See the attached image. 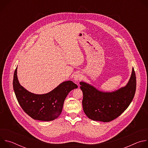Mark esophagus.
Here are the masks:
<instances>
[{
	"label": "esophagus",
	"mask_w": 148,
	"mask_h": 148,
	"mask_svg": "<svg viewBox=\"0 0 148 148\" xmlns=\"http://www.w3.org/2000/svg\"><path fill=\"white\" fill-rule=\"evenodd\" d=\"M82 78V75L80 73H77L74 75V80L76 82L79 81Z\"/></svg>",
	"instance_id": "34e87169"
}]
</instances>
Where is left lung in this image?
Returning a JSON list of instances; mask_svg holds the SVG:
<instances>
[{"instance_id": "obj_1", "label": "left lung", "mask_w": 148, "mask_h": 148, "mask_svg": "<svg viewBox=\"0 0 148 148\" xmlns=\"http://www.w3.org/2000/svg\"><path fill=\"white\" fill-rule=\"evenodd\" d=\"M83 93L82 107L87 117L93 121L110 122L121 115L129 107L136 91L134 69L127 84L113 92H103L85 82H80Z\"/></svg>"}]
</instances>
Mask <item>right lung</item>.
<instances>
[{
	"instance_id": "add662e5",
	"label": "right lung",
	"mask_w": 148,
	"mask_h": 148,
	"mask_svg": "<svg viewBox=\"0 0 148 148\" xmlns=\"http://www.w3.org/2000/svg\"><path fill=\"white\" fill-rule=\"evenodd\" d=\"M13 86L17 101L23 110L33 119L43 121H51L57 118L62 112L69 93L78 88L73 81H67L47 94L32 93L20 84L17 67L14 73Z\"/></svg>"
}]
</instances>
